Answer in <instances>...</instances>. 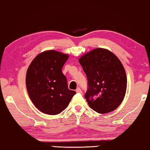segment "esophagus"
<instances>
[{
    "mask_svg": "<svg viewBox=\"0 0 150 150\" xmlns=\"http://www.w3.org/2000/svg\"><path fill=\"white\" fill-rule=\"evenodd\" d=\"M76 93H82V91L80 88H77L76 90Z\"/></svg>",
    "mask_w": 150,
    "mask_h": 150,
    "instance_id": "obj_1",
    "label": "esophagus"
}]
</instances>
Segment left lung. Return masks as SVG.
Wrapping results in <instances>:
<instances>
[{
  "label": "left lung",
  "instance_id": "1",
  "mask_svg": "<svg viewBox=\"0 0 150 150\" xmlns=\"http://www.w3.org/2000/svg\"><path fill=\"white\" fill-rule=\"evenodd\" d=\"M88 80L84 97L91 109L99 114L116 110L127 91L125 70L117 56L109 50L97 48L79 59Z\"/></svg>",
  "mask_w": 150,
  "mask_h": 150
}]
</instances>
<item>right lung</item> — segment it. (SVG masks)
Returning <instances> with one entry per match:
<instances>
[{
	"label": "right lung",
	"instance_id": "1",
	"mask_svg": "<svg viewBox=\"0 0 150 150\" xmlns=\"http://www.w3.org/2000/svg\"><path fill=\"white\" fill-rule=\"evenodd\" d=\"M68 57V54L49 50L39 53L28 67L25 77L28 95L36 108L44 114H60L76 94L68 89L62 71Z\"/></svg>",
	"mask_w": 150,
	"mask_h": 150
}]
</instances>
